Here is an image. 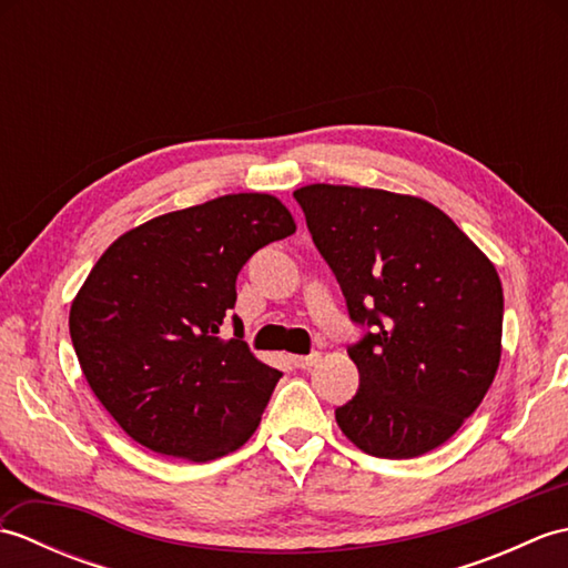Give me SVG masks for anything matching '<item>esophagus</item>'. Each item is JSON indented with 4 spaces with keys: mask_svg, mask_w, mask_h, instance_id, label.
Instances as JSON below:
<instances>
[{
    "mask_svg": "<svg viewBox=\"0 0 568 568\" xmlns=\"http://www.w3.org/2000/svg\"><path fill=\"white\" fill-rule=\"evenodd\" d=\"M322 356L315 352V354H307V356H291V364L295 366V368H310V366H315L317 361H320Z\"/></svg>",
    "mask_w": 568,
    "mask_h": 568,
    "instance_id": "obj_1",
    "label": "esophagus"
}]
</instances>
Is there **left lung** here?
Wrapping results in <instances>:
<instances>
[{
  "label": "left lung",
  "instance_id": "obj_1",
  "mask_svg": "<svg viewBox=\"0 0 568 568\" xmlns=\"http://www.w3.org/2000/svg\"><path fill=\"white\" fill-rule=\"evenodd\" d=\"M364 336L346 348L358 390L336 425L361 452L413 458L474 415L500 364L503 285L480 248L434 204L395 192H293Z\"/></svg>",
  "mask_w": 568,
  "mask_h": 568
}]
</instances>
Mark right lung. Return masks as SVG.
Masks as SVG:
<instances>
[{
  "label": "right lung",
  "mask_w": 568,
  "mask_h": 568,
  "mask_svg": "<svg viewBox=\"0 0 568 568\" xmlns=\"http://www.w3.org/2000/svg\"><path fill=\"white\" fill-rule=\"evenodd\" d=\"M295 232L273 195L239 192L131 229L94 263L70 307V339L92 393L146 449L187 462L236 452L283 373L248 352L236 275Z\"/></svg>",
  "instance_id": "right-lung-1"
}]
</instances>
